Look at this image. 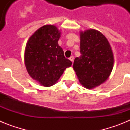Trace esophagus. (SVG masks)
I'll return each instance as SVG.
<instances>
[{
	"instance_id": "esophagus-1",
	"label": "esophagus",
	"mask_w": 130,
	"mask_h": 130,
	"mask_svg": "<svg viewBox=\"0 0 130 130\" xmlns=\"http://www.w3.org/2000/svg\"><path fill=\"white\" fill-rule=\"evenodd\" d=\"M70 60L71 61L73 62V60H74V57H73V56H72V57H70Z\"/></svg>"
}]
</instances>
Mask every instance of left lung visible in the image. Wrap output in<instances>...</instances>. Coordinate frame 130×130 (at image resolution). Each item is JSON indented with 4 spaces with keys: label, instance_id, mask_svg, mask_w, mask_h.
Returning <instances> with one entry per match:
<instances>
[{
    "label": "left lung",
    "instance_id": "left-lung-1",
    "mask_svg": "<svg viewBox=\"0 0 130 130\" xmlns=\"http://www.w3.org/2000/svg\"><path fill=\"white\" fill-rule=\"evenodd\" d=\"M81 56L73 62L79 81L87 88H93L105 82L112 72L114 57L107 39L94 29L81 32Z\"/></svg>",
    "mask_w": 130,
    "mask_h": 130
}]
</instances>
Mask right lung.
<instances>
[{"instance_id":"right-lung-1","label":"right lung","mask_w":130,"mask_h":130,"mask_svg":"<svg viewBox=\"0 0 130 130\" xmlns=\"http://www.w3.org/2000/svg\"><path fill=\"white\" fill-rule=\"evenodd\" d=\"M60 32L54 25H47L31 36L26 45L25 64L30 76L44 87L57 82L72 62L65 58L58 45Z\"/></svg>"}]
</instances>
